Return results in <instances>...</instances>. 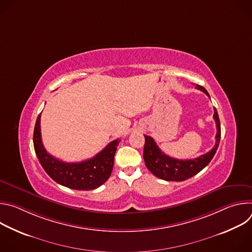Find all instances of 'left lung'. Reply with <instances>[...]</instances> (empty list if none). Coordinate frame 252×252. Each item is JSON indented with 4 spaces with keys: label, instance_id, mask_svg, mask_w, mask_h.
Here are the masks:
<instances>
[{
    "label": "left lung",
    "instance_id": "obj_1",
    "mask_svg": "<svg viewBox=\"0 0 252 252\" xmlns=\"http://www.w3.org/2000/svg\"><path fill=\"white\" fill-rule=\"evenodd\" d=\"M196 89L203 92L209 96L207 91L196 85ZM213 119L217 125V135H215V145L208 153L192 159H176L163 154L158 147L155 139L149 135H145L146 142L143 149V159L150 171L157 177L166 182H184L192 177L202 170L212 159L218 151L220 140V122L217 109L214 107Z\"/></svg>",
    "mask_w": 252,
    "mask_h": 252
}]
</instances>
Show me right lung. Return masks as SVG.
<instances>
[{
	"instance_id": "right-lung-1",
	"label": "right lung",
	"mask_w": 252,
	"mask_h": 252,
	"mask_svg": "<svg viewBox=\"0 0 252 252\" xmlns=\"http://www.w3.org/2000/svg\"><path fill=\"white\" fill-rule=\"evenodd\" d=\"M33 148L45 171L56 183L77 190H92L104 184L113 171L120 139L111 141L94 158L81 162H64L51 156L44 148L41 135V114L33 129Z\"/></svg>"
}]
</instances>
